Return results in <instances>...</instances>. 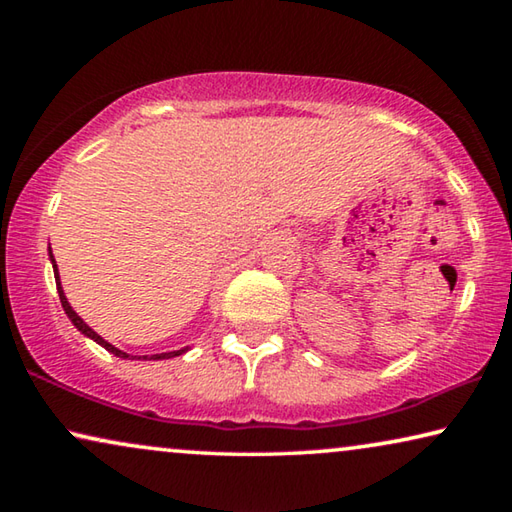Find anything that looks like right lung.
Returning <instances> with one entry per match:
<instances>
[{
    "label": "right lung",
    "mask_w": 512,
    "mask_h": 512,
    "mask_svg": "<svg viewBox=\"0 0 512 512\" xmlns=\"http://www.w3.org/2000/svg\"><path fill=\"white\" fill-rule=\"evenodd\" d=\"M49 259H51V266H54V277H56V289H58V296H60V305H63V309H65V314H67V318L72 320L74 323V327L79 329L81 334H85L88 336V339H92L94 343H99L101 348H106L108 352H112L115 354V357H119V359H135V357H131V354H126L124 350H119V348H115V345L112 343H108L106 339H103V336H99L97 332H94V329L85 323V320L76 314V311L72 309V305H69V300H67V296H65V291H63V284H60V275H58V266H56V259H54V255H51V248H49ZM189 348H183V350H173V352H162V354H151V361H158V359H171V357H180V354H185ZM146 359V357H144Z\"/></svg>",
    "instance_id": "obj_1"
}]
</instances>
